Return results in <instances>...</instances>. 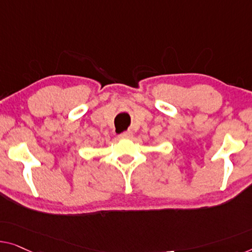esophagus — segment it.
<instances>
[{
    "instance_id": "obj_1",
    "label": "esophagus",
    "mask_w": 252,
    "mask_h": 252,
    "mask_svg": "<svg viewBox=\"0 0 252 252\" xmlns=\"http://www.w3.org/2000/svg\"><path fill=\"white\" fill-rule=\"evenodd\" d=\"M119 137L123 138V139H129L132 137V132H131V131H126V132H122L121 134H120Z\"/></svg>"
}]
</instances>
